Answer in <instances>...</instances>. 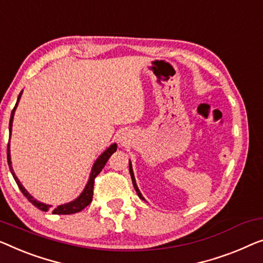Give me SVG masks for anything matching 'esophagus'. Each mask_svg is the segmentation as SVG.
Masks as SVG:
<instances>
[{"label": "esophagus", "instance_id": "esophagus-1", "mask_svg": "<svg viewBox=\"0 0 263 263\" xmlns=\"http://www.w3.org/2000/svg\"><path fill=\"white\" fill-rule=\"evenodd\" d=\"M125 139H126V137H125V135H120V137H119V142H120V143L124 142Z\"/></svg>", "mask_w": 263, "mask_h": 263}]
</instances>
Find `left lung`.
Here are the masks:
<instances>
[{
	"label": "left lung",
	"instance_id": "left-lung-1",
	"mask_svg": "<svg viewBox=\"0 0 263 263\" xmlns=\"http://www.w3.org/2000/svg\"><path fill=\"white\" fill-rule=\"evenodd\" d=\"M128 169H130V175H131V179H132V183H133V186H135V189L137 191V195L139 196V198H142L143 201H145V198L143 197L142 193H140L139 189H138V185H137L136 183V178H135V174H133V169H132V164H131V160H128Z\"/></svg>",
	"mask_w": 263,
	"mask_h": 263
}]
</instances>
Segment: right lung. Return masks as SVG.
Wrapping results in <instances>:
<instances>
[{
	"instance_id": "1",
	"label": "right lung",
	"mask_w": 263,
	"mask_h": 263,
	"mask_svg": "<svg viewBox=\"0 0 263 263\" xmlns=\"http://www.w3.org/2000/svg\"><path fill=\"white\" fill-rule=\"evenodd\" d=\"M21 96H22V91L21 93L18 94L17 97V101H16V105H15V107L13 111H11V115H10V120H9V136H11V127H13V119H14V113H15V109H16L17 105H18V101L21 99ZM9 142H10V138H9ZM117 151V144L113 143L112 145H109V147H107L106 150H105L103 154H101L99 157H98L96 162H94L93 166H92V170H91V174H89V178H88V182L87 184L85 185V189L82 190V193L78 196V197L74 199L72 202H68V203H65V204H61V205H58L57 208H53V205L50 204H46V203H42L40 201H36L33 196H31L28 191L25 189V186L22 185L21 182L18 181V178L16 177V175H15V172L13 170V166H11V158H10V143H8V148H7V159H8V165H9V169L11 175H13V177L15 179V182H16L18 189L21 190V193L26 196L27 199L31 203V204L35 205L37 208V209H40L42 211H48L49 209L53 211V214L55 215H70V214H76V213H79L82 209H85L86 206H87L89 203L92 202V197H93V185H94V178L97 177L98 175L100 174V171L103 170V167L105 166V164L107 163V160L109 157H111L115 152Z\"/></svg>"
}]
</instances>
